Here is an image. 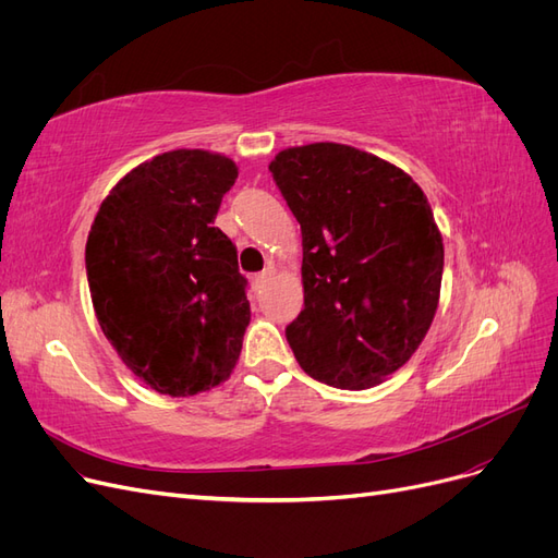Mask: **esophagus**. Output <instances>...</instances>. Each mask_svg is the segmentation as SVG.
<instances>
[{
	"mask_svg": "<svg viewBox=\"0 0 558 558\" xmlns=\"http://www.w3.org/2000/svg\"><path fill=\"white\" fill-rule=\"evenodd\" d=\"M272 277V272H269V269H265V272H258V275H253V279H251V283H253V291H260L263 286L267 283V279Z\"/></svg>",
	"mask_w": 558,
	"mask_h": 558,
	"instance_id": "34e87169",
	"label": "esophagus"
}]
</instances>
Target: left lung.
<instances>
[{
    "mask_svg": "<svg viewBox=\"0 0 558 558\" xmlns=\"http://www.w3.org/2000/svg\"><path fill=\"white\" fill-rule=\"evenodd\" d=\"M269 172L302 230L305 310L286 326L300 367L361 391L424 340L440 300L445 246L424 191L353 146L286 148Z\"/></svg>",
    "mask_w": 558,
    "mask_h": 558,
    "instance_id": "left-lung-1",
    "label": "left lung"
}]
</instances>
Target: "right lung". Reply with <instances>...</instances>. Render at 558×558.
Segmentation results:
<instances>
[{
  "label": "right lung",
  "mask_w": 558,
  "mask_h": 558,
  "mask_svg": "<svg viewBox=\"0 0 558 558\" xmlns=\"http://www.w3.org/2000/svg\"><path fill=\"white\" fill-rule=\"evenodd\" d=\"M238 165L199 148L134 167L105 197L86 244L93 307L146 386L185 398L226 381L251 320L238 248L214 228Z\"/></svg>",
  "instance_id": "1"
}]
</instances>
